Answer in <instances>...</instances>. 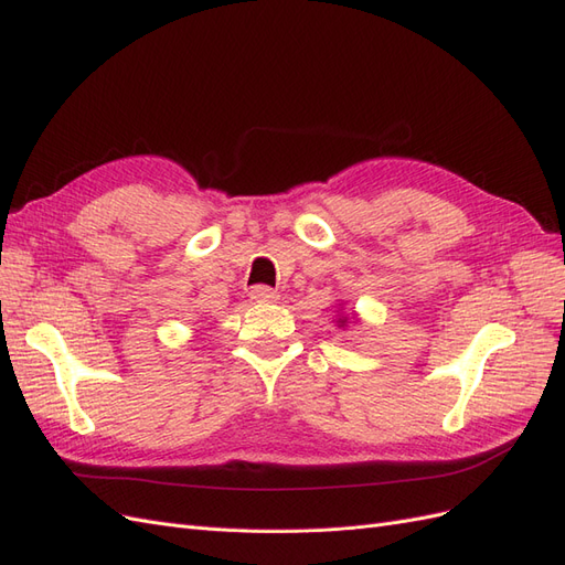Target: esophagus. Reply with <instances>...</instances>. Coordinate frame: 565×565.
Segmentation results:
<instances>
[{"label":"esophagus","mask_w":565,"mask_h":565,"mask_svg":"<svg viewBox=\"0 0 565 565\" xmlns=\"http://www.w3.org/2000/svg\"><path fill=\"white\" fill-rule=\"evenodd\" d=\"M249 297L259 303H268V301H276L280 295L276 292V289H270L266 285H256L249 289Z\"/></svg>","instance_id":"1"}]
</instances>
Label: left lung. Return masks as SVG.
<instances>
[{"instance_id":"8db88e82","label":"left lung","mask_w":565,"mask_h":565,"mask_svg":"<svg viewBox=\"0 0 565 565\" xmlns=\"http://www.w3.org/2000/svg\"><path fill=\"white\" fill-rule=\"evenodd\" d=\"M339 324H341V328H344V324H347V318H339Z\"/></svg>"}]
</instances>
